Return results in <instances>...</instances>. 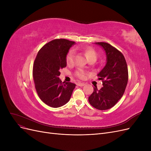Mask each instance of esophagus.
<instances>
[{
  "label": "esophagus",
  "instance_id": "34e87169",
  "mask_svg": "<svg viewBox=\"0 0 151 151\" xmlns=\"http://www.w3.org/2000/svg\"><path fill=\"white\" fill-rule=\"evenodd\" d=\"M84 85H85L84 83H77V86H83Z\"/></svg>",
  "mask_w": 151,
  "mask_h": 151
}]
</instances>
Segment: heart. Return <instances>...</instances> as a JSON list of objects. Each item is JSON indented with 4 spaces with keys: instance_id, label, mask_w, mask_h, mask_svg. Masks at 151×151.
I'll use <instances>...</instances> for the list:
<instances>
[{
    "instance_id": "1",
    "label": "heart",
    "mask_w": 151,
    "mask_h": 151,
    "mask_svg": "<svg viewBox=\"0 0 151 151\" xmlns=\"http://www.w3.org/2000/svg\"><path fill=\"white\" fill-rule=\"evenodd\" d=\"M84 54L86 58L88 59L89 60L91 59H95L96 60L98 57V53L96 51L95 49L91 47H89L86 48L84 50ZM74 56H75V52L74 50H70L69 52H68L66 56V63L68 65H72L74 63ZM76 76L80 79H84L86 78L87 76H88V72H85L84 70L82 69H78L76 73Z\"/></svg>"
}]
</instances>
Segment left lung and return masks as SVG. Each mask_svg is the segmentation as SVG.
I'll return each mask as SVG.
<instances>
[{
	"label": "left lung",
	"mask_w": 151,
	"mask_h": 151,
	"mask_svg": "<svg viewBox=\"0 0 151 151\" xmlns=\"http://www.w3.org/2000/svg\"><path fill=\"white\" fill-rule=\"evenodd\" d=\"M106 54V64L98 74L103 87L99 90L94 88L89 97L91 106L99 110L110 109L117 103L125 93L129 79L127 64L123 55L112 45L105 42H96Z\"/></svg>",
	"instance_id": "1"
}]
</instances>
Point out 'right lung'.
<instances>
[{
	"label": "right lung",
	"mask_w": 151,
	"mask_h": 151,
	"mask_svg": "<svg viewBox=\"0 0 151 151\" xmlns=\"http://www.w3.org/2000/svg\"><path fill=\"white\" fill-rule=\"evenodd\" d=\"M74 42L55 39L45 44L36 57L33 77L39 98L48 106L60 107L69 101L76 84L62 82L60 70L67 66L66 56Z\"/></svg>",
	"instance_id": "add662e5"
}]
</instances>
